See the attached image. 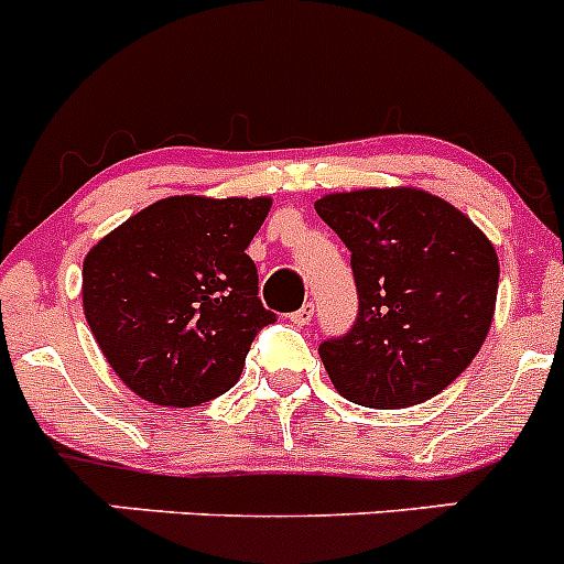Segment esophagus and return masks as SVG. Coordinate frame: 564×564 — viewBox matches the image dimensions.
<instances>
[{
	"instance_id": "obj_1",
	"label": "esophagus",
	"mask_w": 564,
	"mask_h": 564,
	"mask_svg": "<svg viewBox=\"0 0 564 564\" xmlns=\"http://www.w3.org/2000/svg\"><path fill=\"white\" fill-rule=\"evenodd\" d=\"M313 315H315V304H313V302H304L302 307H299L296 313L291 315V321H293V324H296V326H307L310 321H313Z\"/></svg>"
}]
</instances>
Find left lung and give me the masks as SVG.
Wrapping results in <instances>:
<instances>
[{
  "label": "left lung",
  "instance_id": "8db88e82",
  "mask_svg": "<svg viewBox=\"0 0 564 564\" xmlns=\"http://www.w3.org/2000/svg\"><path fill=\"white\" fill-rule=\"evenodd\" d=\"M315 210L351 251L359 293L351 332L318 348L337 393L399 410L446 390L490 332L496 246L421 187L326 193Z\"/></svg>",
  "mask_w": 564,
  "mask_h": 564
}]
</instances>
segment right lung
Here are the masks:
<instances>
[{"mask_svg":"<svg viewBox=\"0 0 564 564\" xmlns=\"http://www.w3.org/2000/svg\"><path fill=\"white\" fill-rule=\"evenodd\" d=\"M268 210V196H169L85 254V321L132 393L196 406L238 382L254 335L276 318L246 254Z\"/></svg>","mask_w":564,"mask_h":564,"instance_id":"1","label":"right lung"}]
</instances>
